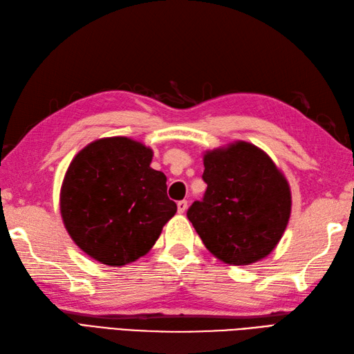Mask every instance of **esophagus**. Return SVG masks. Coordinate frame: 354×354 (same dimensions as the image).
I'll return each instance as SVG.
<instances>
[{"label":"esophagus","instance_id":"34e87169","mask_svg":"<svg viewBox=\"0 0 354 354\" xmlns=\"http://www.w3.org/2000/svg\"><path fill=\"white\" fill-rule=\"evenodd\" d=\"M187 206H188L187 201H179L178 202V212L179 214H184L187 211Z\"/></svg>","mask_w":354,"mask_h":354}]
</instances>
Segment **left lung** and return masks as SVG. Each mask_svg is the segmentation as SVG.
Wrapping results in <instances>:
<instances>
[{"label":"left lung","mask_w":354,"mask_h":354,"mask_svg":"<svg viewBox=\"0 0 354 354\" xmlns=\"http://www.w3.org/2000/svg\"><path fill=\"white\" fill-rule=\"evenodd\" d=\"M202 202L187 212L205 247L221 261L245 266L269 256L292 214V192L268 153L238 140L203 156Z\"/></svg>","instance_id":"obj_1"}]
</instances>
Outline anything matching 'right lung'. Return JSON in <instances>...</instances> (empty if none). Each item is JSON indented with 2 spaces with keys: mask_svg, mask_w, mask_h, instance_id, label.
Here are the masks:
<instances>
[{
  "mask_svg": "<svg viewBox=\"0 0 354 354\" xmlns=\"http://www.w3.org/2000/svg\"><path fill=\"white\" fill-rule=\"evenodd\" d=\"M153 152L122 136L91 142L71 160L59 193L70 238L107 266L136 261L153 247L176 214L166 175L149 165Z\"/></svg>",
  "mask_w": 354,
  "mask_h": 354,
  "instance_id": "right-lung-1",
  "label": "right lung"
}]
</instances>
